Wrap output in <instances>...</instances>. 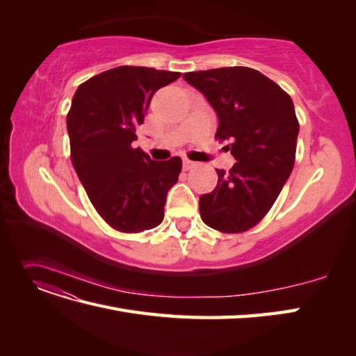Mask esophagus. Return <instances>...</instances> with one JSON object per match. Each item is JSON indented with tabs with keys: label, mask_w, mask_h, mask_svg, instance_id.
<instances>
[{
	"label": "esophagus",
	"mask_w": 356,
	"mask_h": 356,
	"mask_svg": "<svg viewBox=\"0 0 356 356\" xmlns=\"http://www.w3.org/2000/svg\"><path fill=\"white\" fill-rule=\"evenodd\" d=\"M195 165H196L195 161H191V160H188V159H184V160H182V168H184V170L191 169V168L195 166Z\"/></svg>",
	"instance_id": "esophagus-1"
}]
</instances>
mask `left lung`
Masks as SVG:
<instances>
[{"instance_id": "left-lung-1", "label": "left lung", "mask_w": 356, "mask_h": 356, "mask_svg": "<svg viewBox=\"0 0 356 356\" xmlns=\"http://www.w3.org/2000/svg\"><path fill=\"white\" fill-rule=\"evenodd\" d=\"M218 117L215 138L229 141L236 163L217 169L218 184L199 199L203 222L242 233L273 207L296 160L298 120L293 99L260 71L224 67L186 72Z\"/></svg>"}]
</instances>
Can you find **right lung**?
Instances as JSON below:
<instances>
[{"instance_id":"add662e5","label":"right lung","mask_w":356,"mask_h":356,"mask_svg":"<svg viewBox=\"0 0 356 356\" xmlns=\"http://www.w3.org/2000/svg\"><path fill=\"white\" fill-rule=\"evenodd\" d=\"M179 75L117 67L80 84L72 98L67 129L74 169L95 209L118 232H144L163 221L182 161L152 160L132 143L153 95Z\"/></svg>"}]
</instances>
